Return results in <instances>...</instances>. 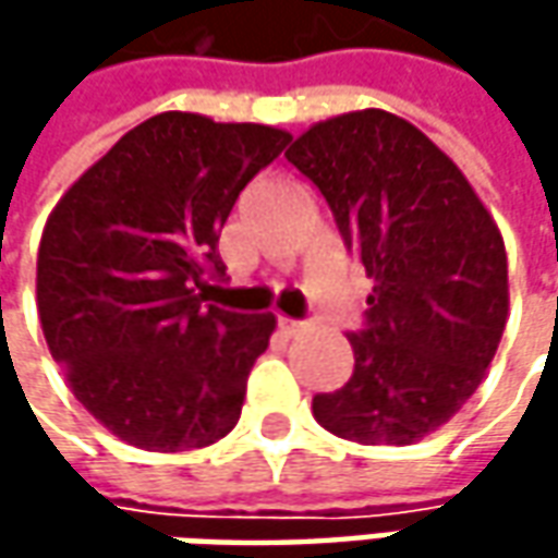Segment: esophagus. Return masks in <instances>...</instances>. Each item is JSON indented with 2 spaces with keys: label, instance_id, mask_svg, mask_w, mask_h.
Segmentation results:
<instances>
[{
  "label": "esophagus",
  "instance_id": "esophagus-1",
  "mask_svg": "<svg viewBox=\"0 0 558 558\" xmlns=\"http://www.w3.org/2000/svg\"><path fill=\"white\" fill-rule=\"evenodd\" d=\"M279 332L291 338V335L304 332V323H298V319H289V316H279Z\"/></svg>",
  "mask_w": 558,
  "mask_h": 558
}]
</instances>
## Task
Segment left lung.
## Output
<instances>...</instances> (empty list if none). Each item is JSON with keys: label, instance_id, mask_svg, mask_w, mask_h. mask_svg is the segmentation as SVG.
<instances>
[{"label": "left lung", "instance_id": "1", "mask_svg": "<svg viewBox=\"0 0 558 558\" xmlns=\"http://www.w3.org/2000/svg\"><path fill=\"white\" fill-rule=\"evenodd\" d=\"M373 279L354 375L313 397L316 422L356 444H413L482 385L509 316L506 245L462 170L381 108L313 123L286 151Z\"/></svg>", "mask_w": 558, "mask_h": 558}]
</instances>
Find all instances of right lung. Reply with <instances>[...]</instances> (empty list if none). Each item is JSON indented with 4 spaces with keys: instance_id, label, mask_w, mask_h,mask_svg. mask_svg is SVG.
<instances>
[{
    "instance_id": "1",
    "label": "right lung",
    "mask_w": 558,
    "mask_h": 558,
    "mask_svg": "<svg viewBox=\"0 0 558 558\" xmlns=\"http://www.w3.org/2000/svg\"><path fill=\"white\" fill-rule=\"evenodd\" d=\"M291 142L264 123L163 111L120 136L46 220L36 311L74 397L120 440L177 453L226 438L272 313L220 311V229Z\"/></svg>"
}]
</instances>
